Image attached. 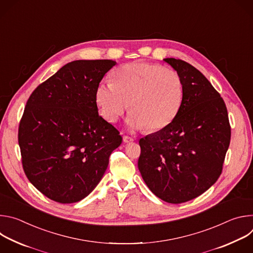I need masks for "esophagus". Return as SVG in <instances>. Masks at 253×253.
I'll list each match as a JSON object with an SVG mask.
<instances>
[{"label":"esophagus","mask_w":253,"mask_h":253,"mask_svg":"<svg viewBox=\"0 0 253 253\" xmlns=\"http://www.w3.org/2000/svg\"><path fill=\"white\" fill-rule=\"evenodd\" d=\"M123 141H124L125 143H131V142L134 141V138L129 137V136H124V137H123Z\"/></svg>","instance_id":"obj_1"}]
</instances>
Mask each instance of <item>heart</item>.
<instances>
[{
    "mask_svg": "<svg viewBox=\"0 0 253 253\" xmlns=\"http://www.w3.org/2000/svg\"><path fill=\"white\" fill-rule=\"evenodd\" d=\"M113 78L103 79L95 91L100 113L108 122L116 123L129 102L127 123L132 129L158 131L177 116L184 87L176 71L159 64L134 62L117 69Z\"/></svg>",
    "mask_w": 253,
    "mask_h": 253,
    "instance_id": "obj_1",
    "label": "heart"
}]
</instances>
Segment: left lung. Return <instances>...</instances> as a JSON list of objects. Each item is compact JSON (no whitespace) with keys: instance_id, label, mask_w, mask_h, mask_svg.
<instances>
[{"instance_id":"obj_1","label":"left lung","mask_w":253,"mask_h":253,"mask_svg":"<svg viewBox=\"0 0 253 253\" xmlns=\"http://www.w3.org/2000/svg\"><path fill=\"white\" fill-rule=\"evenodd\" d=\"M164 61L183 81V101L169 125L140 139L138 168L157 197L179 204L217 181L231 129L223 99L201 72L180 59Z\"/></svg>"}]
</instances>
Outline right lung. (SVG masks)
<instances>
[{
    "mask_svg": "<svg viewBox=\"0 0 253 253\" xmlns=\"http://www.w3.org/2000/svg\"><path fill=\"white\" fill-rule=\"evenodd\" d=\"M112 60L63 66L29 97L18 140L29 181L59 203H75L98 185L122 136L98 114L97 85Z\"/></svg>",
    "mask_w": 253,
    "mask_h": 253,
    "instance_id": "1",
    "label": "right lung"
}]
</instances>
